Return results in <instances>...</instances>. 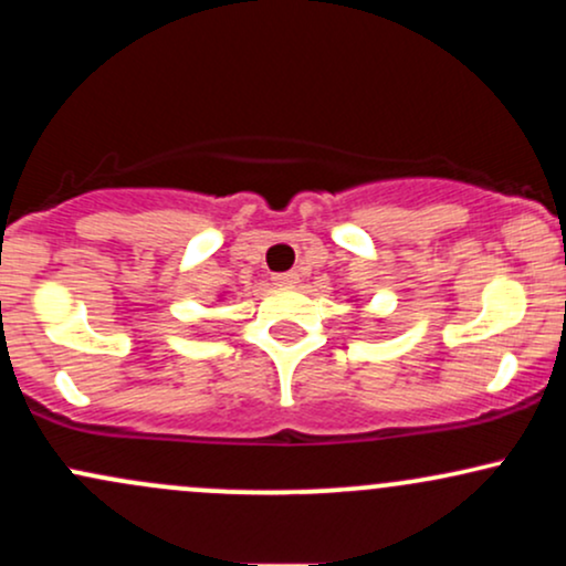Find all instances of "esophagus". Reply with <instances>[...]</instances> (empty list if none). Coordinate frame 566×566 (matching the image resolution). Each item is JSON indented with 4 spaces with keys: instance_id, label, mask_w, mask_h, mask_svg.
Masks as SVG:
<instances>
[{
    "instance_id": "obj_1",
    "label": "esophagus",
    "mask_w": 566,
    "mask_h": 566,
    "mask_svg": "<svg viewBox=\"0 0 566 566\" xmlns=\"http://www.w3.org/2000/svg\"><path fill=\"white\" fill-rule=\"evenodd\" d=\"M271 279H274L276 287H295L301 276H297V271H287V274H274Z\"/></svg>"
}]
</instances>
